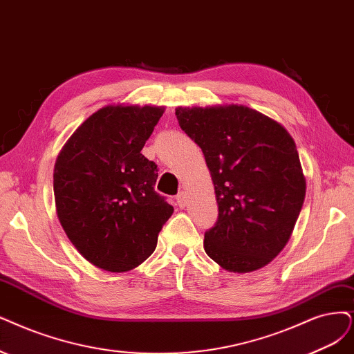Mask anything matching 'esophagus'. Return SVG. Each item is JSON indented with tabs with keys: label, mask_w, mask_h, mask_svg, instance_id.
<instances>
[{
	"label": "esophagus",
	"mask_w": 354,
	"mask_h": 354,
	"mask_svg": "<svg viewBox=\"0 0 354 354\" xmlns=\"http://www.w3.org/2000/svg\"><path fill=\"white\" fill-rule=\"evenodd\" d=\"M176 204L180 207V208H185L187 207V194L182 191L176 195Z\"/></svg>",
	"instance_id": "34e87169"
}]
</instances>
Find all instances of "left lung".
Segmentation results:
<instances>
[{"instance_id":"8db88e82","label":"left lung","mask_w":354,"mask_h":354,"mask_svg":"<svg viewBox=\"0 0 354 354\" xmlns=\"http://www.w3.org/2000/svg\"><path fill=\"white\" fill-rule=\"evenodd\" d=\"M180 128L201 147L218 220L204 250L230 272L270 264L289 242L306 194L295 140L272 118L245 104L178 106Z\"/></svg>"}]
</instances>
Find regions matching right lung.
Listing matches in <instances>:
<instances>
[{"label": "right lung", "instance_id": "right-lung-1", "mask_svg": "<svg viewBox=\"0 0 354 354\" xmlns=\"http://www.w3.org/2000/svg\"><path fill=\"white\" fill-rule=\"evenodd\" d=\"M165 106L111 103L64 144L54 167L59 223L95 267L125 272L146 261L174 207L154 191L156 163L141 154Z\"/></svg>", "mask_w": 354, "mask_h": 354}]
</instances>
